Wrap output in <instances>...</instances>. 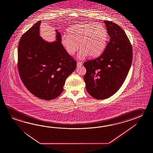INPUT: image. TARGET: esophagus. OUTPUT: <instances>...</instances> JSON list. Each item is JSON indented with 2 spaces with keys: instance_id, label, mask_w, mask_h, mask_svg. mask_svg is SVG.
<instances>
[{
  "instance_id": "esophagus-1",
  "label": "esophagus",
  "mask_w": 153,
  "mask_h": 153,
  "mask_svg": "<svg viewBox=\"0 0 153 153\" xmlns=\"http://www.w3.org/2000/svg\"><path fill=\"white\" fill-rule=\"evenodd\" d=\"M76 65H77V67H81V66H82V64L81 62H77Z\"/></svg>"
}]
</instances>
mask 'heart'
Listing matches in <instances>:
<instances>
[{
    "label": "heart",
    "mask_w": 153,
    "mask_h": 153,
    "mask_svg": "<svg viewBox=\"0 0 153 153\" xmlns=\"http://www.w3.org/2000/svg\"><path fill=\"white\" fill-rule=\"evenodd\" d=\"M107 40V32L100 23H81L73 26L68 34L61 38V44L69 55H74L79 48L78 57H97L103 52Z\"/></svg>",
    "instance_id": "1"
}]
</instances>
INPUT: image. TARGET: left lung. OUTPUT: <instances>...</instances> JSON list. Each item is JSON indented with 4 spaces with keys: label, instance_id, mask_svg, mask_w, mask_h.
Here are the masks:
<instances>
[{
    "label": "left lung",
    "instance_id": "8db88e82",
    "mask_svg": "<svg viewBox=\"0 0 153 153\" xmlns=\"http://www.w3.org/2000/svg\"><path fill=\"white\" fill-rule=\"evenodd\" d=\"M104 22L109 42L99 57L84 63L86 90L97 100L110 97L119 90L132 62V47L124 30L111 21Z\"/></svg>",
    "mask_w": 153,
    "mask_h": 153
}]
</instances>
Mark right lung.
Returning a JSON list of instances; mask_svg holds the SVG:
<instances>
[{"mask_svg":"<svg viewBox=\"0 0 153 153\" xmlns=\"http://www.w3.org/2000/svg\"><path fill=\"white\" fill-rule=\"evenodd\" d=\"M41 21L24 33L18 47V70L26 88L36 97L51 100L63 90L66 79L74 71L76 62L61 44V35L56 30V40L49 42L39 35Z\"/></svg>","mask_w":153,"mask_h":153,"instance_id":"obj_1","label":"right lung"}]
</instances>
